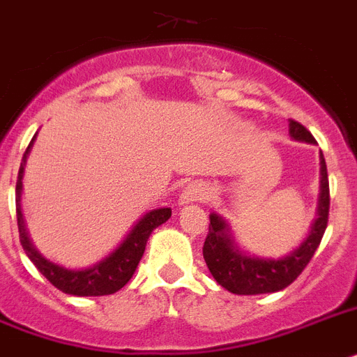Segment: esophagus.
I'll return each instance as SVG.
<instances>
[{
    "instance_id": "obj_1",
    "label": "esophagus",
    "mask_w": 357,
    "mask_h": 357,
    "mask_svg": "<svg viewBox=\"0 0 357 357\" xmlns=\"http://www.w3.org/2000/svg\"><path fill=\"white\" fill-rule=\"evenodd\" d=\"M212 190L211 187L203 181H192L188 183L187 187L183 188V192L179 196V202L181 205H188V203H196V202H206L211 197Z\"/></svg>"
}]
</instances>
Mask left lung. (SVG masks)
Wrapping results in <instances>:
<instances>
[{
    "label": "left lung",
    "mask_w": 357,
    "mask_h": 357,
    "mask_svg": "<svg viewBox=\"0 0 357 357\" xmlns=\"http://www.w3.org/2000/svg\"><path fill=\"white\" fill-rule=\"evenodd\" d=\"M289 134L296 142L316 145L312 134L294 119H289ZM328 206H331L328 176H326L323 152H319V199H317L316 220L299 247L275 259L248 254L239 248L229 221L220 214L211 212L208 234L203 245V257L208 271L214 275V280L232 294H271L287 289L303 272L321 243L328 221Z\"/></svg>",
    "instance_id": "8db88e82"
}]
</instances>
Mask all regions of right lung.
I'll list each match as a JSON object with an SVG mask.
<instances>
[{
	"mask_svg": "<svg viewBox=\"0 0 357 357\" xmlns=\"http://www.w3.org/2000/svg\"><path fill=\"white\" fill-rule=\"evenodd\" d=\"M34 134L31 145L23 154V163L20 167L16 183V215L17 229H20V241L23 250L26 252L29 259L36 265V268L52 283L56 289H59L65 294L70 296H107L118 292L119 289L127 285L130 278L136 272L137 265L142 261L143 252H145L146 241L151 238L152 230L158 229L165 221H169L172 211L169 206L163 208H154L149 211L143 218L136 221L130 232L123 238L121 243L114 248L112 252L107 254L103 259L96 261L94 265L85 266V268H67V266L58 265L50 261L43 254L34 247L29 230H26L25 218L21 211V192H23V174H25L26 158L31 154V149L36 142Z\"/></svg>",
	"mask_w": 357,
	"mask_h": 357,
	"instance_id": "add662e5",
	"label": "right lung"
}]
</instances>
